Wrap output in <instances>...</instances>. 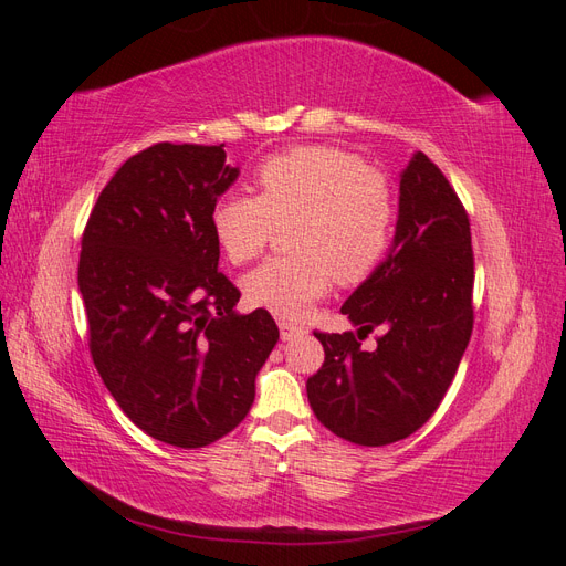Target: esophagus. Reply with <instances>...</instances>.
<instances>
[{"instance_id": "34e87169", "label": "esophagus", "mask_w": 566, "mask_h": 566, "mask_svg": "<svg viewBox=\"0 0 566 566\" xmlns=\"http://www.w3.org/2000/svg\"><path fill=\"white\" fill-rule=\"evenodd\" d=\"M279 328H281V339H295V337H302L306 333L304 325L290 323L285 318H279Z\"/></svg>"}]
</instances>
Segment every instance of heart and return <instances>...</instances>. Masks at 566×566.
I'll return each instance as SVG.
<instances>
[{"label": "heart", "instance_id": "heart-1", "mask_svg": "<svg viewBox=\"0 0 566 566\" xmlns=\"http://www.w3.org/2000/svg\"><path fill=\"white\" fill-rule=\"evenodd\" d=\"M260 196L227 193L212 208V235L227 260L260 256L281 224L297 254L273 256L250 271V304L300 316L328 285H358L391 248L399 202L389 177L349 150L295 146L269 156L254 172Z\"/></svg>", "mask_w": 566, "mask_h": 566}]
</instances>
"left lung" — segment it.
<instances>
[{
	"mask_svg": "<svg viewBox=\"0 0 566 566\" xmlns=\"http://www.w3.org/2000/svg\"><path fill=\"white\" fill-rule=\"evenodd\" d=\"M470 217L441 169L416 153L401 175L394 248L342 304L358 333H321L306 380L321 424L358 447H387L434 416L474 325ZM378 329L376 345L360 342Z\"/></svg>",
	"mask_w": 566,
	"mask_h": 566,
	"instance_id": "left-lung-1",
	"label": "left lung"
}]
</instances>
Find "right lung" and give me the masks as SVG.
<instances>
[{
	"label": "right lung",
	"mask_w": 566,
	"mask_h": 566,
	"mask_svg": "<svg viewBox=\"0 0 566 566\" xmlns=\"http://www.w3.org/2000/svg\"><path fill=\"white\" fill-rule=\"evenodd\" d=\"M238 177L224 144H153L101 191L82 233L77 285L90 352L148 437L202 449L243 422L279 342L266 310L217 271L212 208Z\"/></svg>",
	"instance_id": "add662e5"
}]
</instances>
